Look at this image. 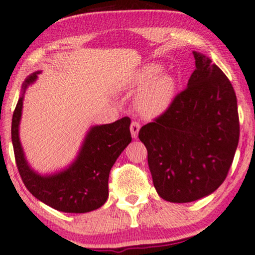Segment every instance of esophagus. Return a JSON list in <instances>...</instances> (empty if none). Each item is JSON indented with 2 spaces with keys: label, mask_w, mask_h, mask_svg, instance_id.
I'll return each mask as SVG.
<instances>
[{
  "label": "esophagus",
  "mask_w": 255,
  "mask_h": 255,
  "mask_svg": "<svg viewBox=\"0 0 255 255\" xmlns=\"http://www.w3.org/2000/svg\"><path fill=\"white\" fill-rule=\"evenodd\" d=\"M139 128H140V124L138 122H132L131 123V127H130V131H131V136L133 138H137L138 132H139Z\"/></svg>",
  "instance_id": "obj_1"
}]
</instances>
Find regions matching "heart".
<instances>
[{
	"label": "heart",
	"mask_w": 255,
	"mask_h": 255,
	"mask_svg": "<svg viewBox=\"0 0 255 255\" xmlns=\"http://www.w3.org/2000/svg\"><path fill=\"white\" fill-rule=\"evenodd\" d=\"M163 67L149 64L134 71L125 84V89L143 86L138 93L136 109L145 117H156L169 109L175 97V79L169 74H161Z\"/></svg>",
	"instance_id": "obj_1"
}]
</instances>
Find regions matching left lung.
Instances as JSON below:
<instances>
[{
    "instance_id": "1",
    "label": "left lung",
    "mask_w": 255,
    "mask_h": 255,
    "mask_svg": "<svg viewBox=\"0 0 255 255\" xmlns=\"http://www.w3.org/2000/svg\"><path fill=\"white\" fill-rule=\"evenodd\" d=\"M193 53L196 68L187 89L138 134L157 193L174 203L200 200L224 183L240 136L231 81L209 58Z\"/></svg>"
}]
</instances>
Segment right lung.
Returning <instances> with one entry per match:
<instances>
[{
    "label": "right lung",
    "mask_w": 255,
    "mask_h": 255,
    "mask_svg": "<svg viewBox=\"0 0 255 255\" xmlns=\"http://www.w3.org/2000/svg\"><path fill=\"white\" fill-rule=\"evenodd\" d=\"M40 72L30 74L22 85V94L12 115L11 142L15 161L24 185L33 196L64 213H87L100 208L109 197L110 170L131 142L128 117L111 124L96 125L85 137L75 161L65 170L40 175L30 168L24 157L20 137L23 94L37 79Z\"/></svg>",
    "instance_id": "1"
}]
</instances>
